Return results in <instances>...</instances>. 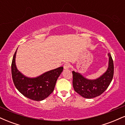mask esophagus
Instances as JSON below:
<instances>
[{"instance_id": "obj_1", "label": "esophagus", "mask_w": 125, "mask_h": 125, "mask_svg": "<svg viewBox=\"0 0 125 125\" xmlns=\"http://www.w3.org/2000/svg\"><path fill=\"white\" fill-rule=\"evenodd\" d=\"M70 67H71V64H70L68 62H66L63 65V67L64 69H68Z\"/></svg>"}]
</instances>
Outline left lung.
I'll return each mask as SVG.
<instances>
[{"mask_svg": "<svg viewBox=\"0 0 125 125\" xmlns=\"http://www.w3.org/2000/svg\"><path fill=\"white\" fill-rule=\"evenodd\" d=\"M109 57V67L107 71L99 78L88 80L79 73L72 71L73 86L77 94L84 98L91 99L102 94L106 90L112 82L114 74V65L111 54Z\"/></svg>", "mask_w": 125, "mask_h": 125, "instance_id": "obj_1", "label": "left lung"}]
</instances>
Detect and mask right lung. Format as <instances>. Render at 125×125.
Returning a JSON list of instances; mask_svg holds the SVG:
<instances>
[{
  "instance_id": "add662e5",
  "label": "right lung",
  "mask_w": 125,
  "mask_h": 125,
  "mask_svg": "<svg viewBox=\"0 0 125 125\" xmlns=\"http://www.w3.org/2000/svg\"><path fill=\"white\" fill-rule=\"evenodd\" d=\"M16 51L14 54L11 65L12 79L15 87L25 97L41 101L46 98L53 91L57 79L63 67H59L44 73L36 78H28L17 69L15 64Z\"/></svg>"
}]
</instances>
